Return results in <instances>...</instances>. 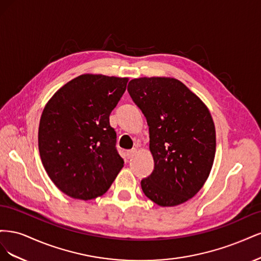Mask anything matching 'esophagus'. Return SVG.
<instances>
[{
	"label": "esophagus",
	"mask_w": 261,
	"mask_h": 261,
	"mask_svg": "<svg viewBox=\"0 0 261 261\" xmlns=\"http://www.w3.org/2000/svg\"><path fill=\"white\" fill-rule=\"evenodd\" d=\"M136 152H137L136 149H130V150H128L127 152H126V156H127V159H130V158H133L134 155H135Z\"/></svg>",
	"instance_id": "34e87169"
}]
</instances>
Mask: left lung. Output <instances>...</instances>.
I'll use <instances>...</instances> for the list:
<instances>
[{"instance_id": "1", "label": "left lung", "mask_w": 261, "mask_h": 261, "mask_svg": "<svg viewBox=\"0 0 261 261\" xmlns=\"http://www.w3.org/2000/svg\"><path fill=\"white\" fill-rule=\"evenodd\" d=\"M127 90L146 116L154 169L143 192L161 207L183 203L207 180L216 154V128L206 105L175 78L141 77Z\"/></svg>"}]
</instances>
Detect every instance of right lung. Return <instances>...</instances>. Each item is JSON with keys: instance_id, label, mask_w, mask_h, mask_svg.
Instances as JSON below:
<instances>
[{"instance_id": "right-lung-1", "label": "right lung", "mask_w": 261, "mask_h": 261, "mask_svg": "<svg viewBox=\"0 0 261 261\" xmlns=\"http://www.w3.org/2000/svg\"><path fill=\"white\" fill-rule=\"evenodd\" d=\"M127 82L84 74L60 88L43 110L38 133L41 161L55 186L72 198L102 196L123 168L110 114Z\"/></svg>"}]
</instances>
